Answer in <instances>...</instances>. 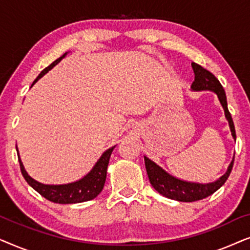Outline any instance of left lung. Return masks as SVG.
I'll list each match as a JSON object with an SVG mask.
<instances>
[{
	"mask_svg": "<svg viewBox=\"0 0 250 250\" xmlns=\"http://www.w3.org/2000/svg\"><path fill=\"white\" fill-rule=\"evenodd\" d=\"M194 71V81L191 88L193 91H213L217 94L218 100H220L222 107L224 109L225 117H227L229 122V126H230L231 134L235 140V129L234 124L232 121L231 114L228 109V102H227V95H225L224 88L222 86L220 81L214 76L210 71L205 69L200 64L196 62L191 63ZM234 157L232 162L228 167L227 173L215 182L203 184V183H193V182H187V181H182L180 179H176L168 173L165 172L162 167L157 165L150 160L148 157L145 156V163L146 173H148V177L151 186L155 188L156 191H158L160 194L164 197L169 198V199L177 200V201H184V203H192V201L201 200L210 194H213L215 191H217L223 184L227 182L229 175H230L232 167H233Z\"/></svg>",
	"mask_w": 250,
	"mask_h": 250,
	"instance_id": "8db88e82",
	"label": "left lung"
}]
</instances>
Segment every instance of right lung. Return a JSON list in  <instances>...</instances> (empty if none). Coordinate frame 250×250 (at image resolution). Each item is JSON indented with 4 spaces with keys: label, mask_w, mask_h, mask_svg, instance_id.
<instances>
[{
    "label": "right lung",
    "mask_w": 250,
    "mask_h": 250,
    "mask_svg": "<svg viewBox=\"0 0 250 250\" xmlns=\"http://www.w3.org/2000/svg\"><path fill=\"white\" fill-rule=\"evenodd\" d=\"M66 54L67 53H64L62 57H60L59 59L53 61L49 67H46L45 69L42 70V73H41L39 76H37L36 80L33 82L32 86L41 77L44 76L47 71L52 69L58 62H60L61 59H62ZM114 148L115 146H112V148L105 150V151L102 153L100 159L98 160L93 168H92L91 172L86 174L83 179L73 183L60 184V186H49V184H42L37 182V181L32 179V177L27 174L25 167H23L21 160H20L18 148L16 146L20 164V170H21L22 176L25 177L27 183H28L34 190H36L41 196L45 198V199L57 204H77L94 199V198L101 192L102 189H104L105 177H107L109 159H110L111 152Z\"/></svg>",
    "instance_id": "1"
}]
</instances>
